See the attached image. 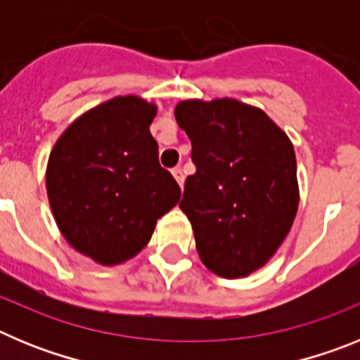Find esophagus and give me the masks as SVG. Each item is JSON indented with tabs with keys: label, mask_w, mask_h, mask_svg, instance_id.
Listing matches in <instances>:
<instances>
[{
	"label": "esophagus",
	"mask_w": 360,
	"mask_h": 360,
	"mask_svg": "<svg viewBox=\"0 0 360 360\" xmlns=\"http://www.w3.org/2000/svg\"><path fill=\"white\" fill-rule=\"evenodd\" d=\"M173 176H174V180H176V182H178V186L184 187V180H186V176H184L182 167H174V169H173Z\"/></svg>",
	"instance_id": "1"
}]
</instances>
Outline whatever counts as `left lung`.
Instances as JSON below:
<instances>
[{"mask_svg":"<svg viewBox=\"0 0 360 360\" xmlns=\"http://www.w3.org/2000/svg\"><path fill=\"white\" fill-rule=\"evenodd\" d=\"M193 146L180 209L202 263L221 278L266 265L294 224L297 164L287 133L265 111L236 98H189L174 108Z\"/></svg>","mask_w":360,"mask_h":360,"instance_id":"8db88e82","label":"left lung"}]
</instances>
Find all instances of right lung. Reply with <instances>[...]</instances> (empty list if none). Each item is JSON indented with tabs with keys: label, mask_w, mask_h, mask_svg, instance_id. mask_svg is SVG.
<instances>
[{
	"label": "right lung",
	"mask_w": 360,
	"mask_h": 360,
	"mask_svg": "<svg viewBox=\"0 0 360 360\" xmlns=\"http://www.w3.org/2000/svg\"><path fill=\"white\" fill-rule=\"evenodd\" d=\"M155 115L153 103L119 95L73 120L50 153L46 193L57 227L98 265L136 256L180 200L176 180L158 164Z\"/></svg>",
	"instance_id": "right-lung-1"
}]
</instances>
